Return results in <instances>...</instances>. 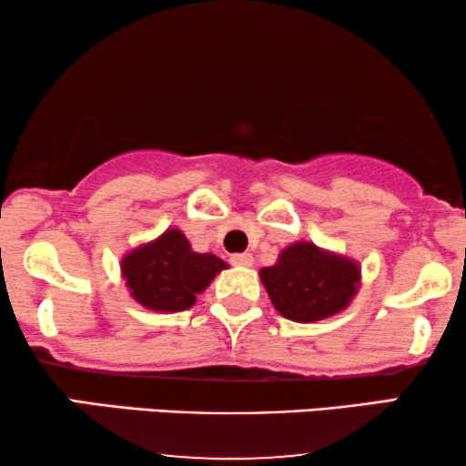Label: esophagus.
<instances>
[{
	"mask_svg": "<svg viewBox=\"0 0 466 466\" xmlns=\"http://www.w3.org/2000/svg\"><path fill=\"white\" fill-rule=\"evenodd\" d=\"M254 263V258H252V254H233L231 257V265H235V267H250Z\"/></svg>",
	"mask_w": 466,
	"mask_h": 466,
	"instance_id": "obj_1",
	"label": "esophagus"
}]
</instances>
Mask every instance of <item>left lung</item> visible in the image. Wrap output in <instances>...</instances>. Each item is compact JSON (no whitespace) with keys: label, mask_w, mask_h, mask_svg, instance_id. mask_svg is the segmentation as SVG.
Listing matches in <instances>:
<instances>
[{"label":"left lung","mask_w":466,"mask_h":466,"mask_svg":"<svg viewBox=\"0 0 466 466\" xmlns=\"http://www.w3.org/2000/svg\"><path fill=\"white\" fill-rule=\"evenodd\" d=\"M273 308L292 322H316L339 314L360 289V267L341 254L297 241L279 252L278 263L260 269Z\"/></svg>","instance_id":"8db88e82"}]
</instances>
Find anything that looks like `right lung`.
<instances>
[{"label":"right lung","mask_w":466,"mask_h":466,"mask_svg":"<svg viewBox=\"0 0 466 466\" xmlns=\"http://www.w3.org/2000/svg\"><path fill=\"white\" fill-rule=\"evenodd\" d=\"M227 267L216 254L193 252L180 228H167L120 260L129 295L146 309L165 314L193 308L197 295Z\"/></svg>","instance_id":"1"}]
</instances>
